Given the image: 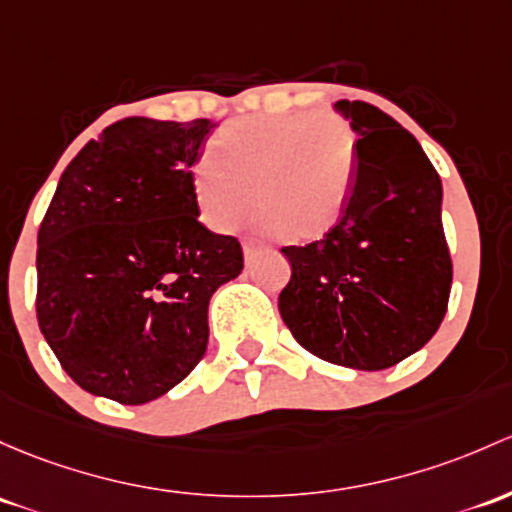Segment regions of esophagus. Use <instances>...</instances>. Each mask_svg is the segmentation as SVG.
<instances>
[{"label": "esophagus", "instance_id": "34e87169", "mask_svg": "<svg viewBox=\"0 0 512 512\" xmlns=\"http://www.w3.org/2000/svg\"><path fill=\"white\" fill-rule=\"evenodd\" d=\"M262 250H265V247H262L260 242H255V240H247V242H245V262H247V265H250V262L255 260V257L260 255Z\"/></svg>", "mask_w": 512, "mask_h": 512}]
</instances>
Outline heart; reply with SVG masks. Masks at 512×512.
<instances>
[{"instance_id": "heart-1", "label": "heart", "mask_w": 512, "mask_h": 512, "mask_svg": "<svg viewBox=\"0 0 512 512\" xmlns=\"http://www.w3.org/2000/svg\"><path fill=\"white\" fill-rule=\"evenodd\" d=\"M358 174V144L331 112L240 117L220 127L191 164V196L203 223L228 233L252 211L262 230L309 245L338 228Z\"/></svg>"}]
</instances>
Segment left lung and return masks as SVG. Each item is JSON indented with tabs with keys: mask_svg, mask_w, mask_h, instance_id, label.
<instances>
[{
	"mask_svg": "<svg viewBox=\"0 0 512 512\" xmlns=\"http://www.w3.org/2000/svg\"><path fill=\"white\" fill-rule=\"evenodd\" d=\"M333 110L358 134L348 211L324 240L282 247L292 279L279 314L309 353L385 370L437 333L451 292L441 179L417 139L360 100Z\"/></svg>",
	"mask_w": 512,
	"mask_h": 512,
	"instance_id": "8db88e82",
	"label": "left lung"
}]
</instances>
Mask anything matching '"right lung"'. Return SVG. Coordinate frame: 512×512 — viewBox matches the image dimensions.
<instances>
[{
  "label": "right lung",
  "mask_w": 512,
  "mask_h": 512,
  "mask_svg": "<svg viewBox=\"0 0 512 512\" xmlns=\"http://www.w3.org/2000/svg\"><path fill=\"white\" fill-rule=\"evenodd\" d=\"M215 125L127 117L61 174L39 228L36 316L83 390L144 405L208 346V301L242 247L198 220L191 164Z\"/></svg>",
  "instance_id": "obj_1"
}]
</instances>
